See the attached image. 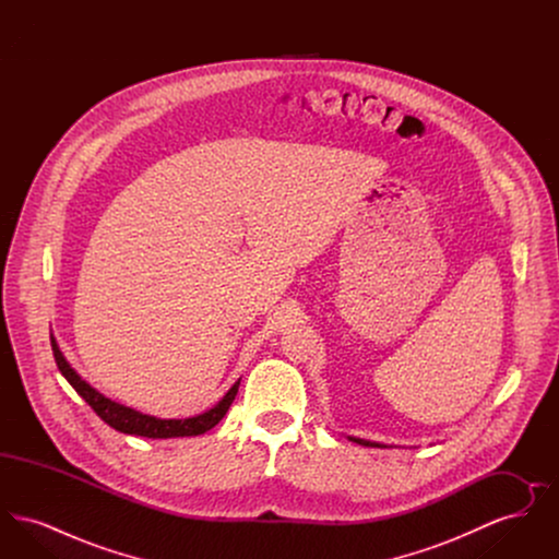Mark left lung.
Masks as SVG:
<instances>
[{"mask_svg": "<svg viewBox=\"0 0 559 559\" xmlns=\"http://www.w3.org/2000/svg\"><path fill=\"white\" fill-rule=\"evenodd\" d=\"M349 440H352V442H356V444H362V447H372V449L377 447V449H385L383 444H377V442H371V440H360V438H349Z\"/></svg>", "mask_w": 559, "mask_h": 559, "instance_id": "obj_1", "label": "left lung"}]
</instances>
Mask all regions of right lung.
Listing matches in <instances>:
<instances>
[{
  "label": "right lung",
  "instance_id": "obj_1",
  "mask_svg": "<svg viewBox=\"0 0 559 559\" xmlns=\"http://www.w3.org/2000/svg\"><path fill=\"white\" fill-rule=\"evenodd\" d=\"M53 360L58 365L60 372L64 374V379L75 388V392L81 399L85 400L94 413L121 433H133V436H144V438H185V436H201L205 431H210L212 427L217 426L222 421V417L226 415V411L230 408L233 400L239 392V383L237 381L228 394L219 400L213 408L203 415L190 417V419H157L151 415H142L138 411H133L130 406H123L119 402L103 396L100 392H96L90 383H85L78 372L71 369V365L67 362V358L62 356V352L58 349V344L52 337Z\"/></svg>",
  "mask_w": 559,
  "mask_h": 559
}]
</instances>
